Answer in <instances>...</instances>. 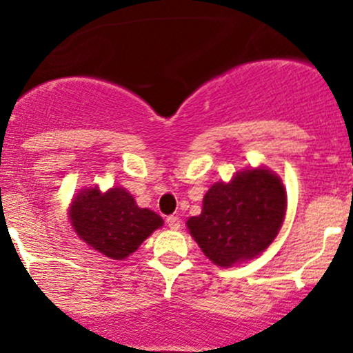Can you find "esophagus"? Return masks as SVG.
<instances>
[{
  "label": "esophagus",
  "mask_w": 353,
  "mask_h": 353,
  "mask_svg": "<svg viewBox=\"0 0 353 353\" xmlns=\"http://www.w3.org/2000/svg\"><path fill=\"white\" fill-rule=\"evenodd\" d=\"M165 224L171 230H179L181 229V219L177 216H169L165 219Z\"/></svg>",
  "instance_id": "obj_1"
}]
</instances>
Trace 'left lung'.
<instances>
[{"mask_svg": "<svg viewBox=\"0 0 353 353\" xmlns=\"http://www.w3.org/2000/svg\"><path fill=\"white\" fill-rule=\"evenodd\" d=\"M285 209L281 177L265 168L245 169L208 190L202 212L189 219L188 229L205 257L219 267H232L272 244Z\"/></svg>", "mask_w": 353, "mask_h": 353, "instance_id": "1", "label": "left lung"}]
</instances>
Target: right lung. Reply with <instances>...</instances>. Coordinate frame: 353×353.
<instances>
[{
    "label": "right lung",
    "instance_id": "add662e5",
    "mask_svg": "<svg viewBox=\"0 0 353 353\" xmlns=\"http://www.w3.org/2000/svg\"><path fill=\"white\" fill-rule=\"evenodd\" d=\"M70 221L79 239L114 261L136 252L164 224L156 212L141 209L123 188L81 190L70 208Z\"/></svg>",
    "mask_w": 353,
    "mask_h": 353
}]
</instances>
